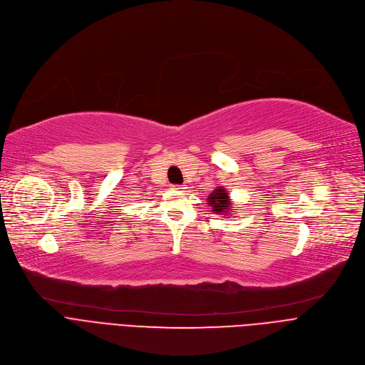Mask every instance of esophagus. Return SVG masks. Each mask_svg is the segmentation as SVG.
<instances>
[{"instance_id": "obj_1", "label": "esophagus", "mask_w": 365, "mask_h": 365, "mask_svg": "<svg viewBox=\"0 0 365 365\" xmlns=\"http://www.w3.org/2000/svg\"><path fill=\"white\" fill-rule=\"evenodd\" d=\"M171 189H176V190H182V189H185V186H183V185H173V186H171Z\"/></svg>"}]
</instances>
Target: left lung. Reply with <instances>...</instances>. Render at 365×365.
I'll use <instances>...</instances> for the list:
<instances>
[{
  "instance_id": "1",
  "label": "left lung",
  "mask_w": 365,
  "mask_h": 365,
  "mask_svg": "<svg viewBox=\"0 0 365 365\" xmlns=\"http://www.w3.org/2000/svg\"><path fill=\"white\" fill-rule=\"evenodd\" d=\"M207 204L208 207L212 208V212L222 215V213H234L232 212V205H231V200H229V194L227 190L223 189L222 186L216 187L210 197L207 198Z\"/></svg>"
}]
</instances>
